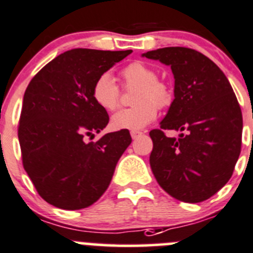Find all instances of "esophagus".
<instances>
[{"label":"esophagus","instance_id":"1","mask_svg":"<svg viewBox=\"0 0 253 253\" xmlns=\"http://www.w3.org/2000/svg\"><path fill=\"white\" fill-rule=\"evenodd\" d=\"M142 132H139V131H132L131 132V137H132V139H137L138 138V137H141L142 136Z\"/></svg>","mask_w":253,"mask_h":253}]
</instances>
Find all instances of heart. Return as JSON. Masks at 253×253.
<instances>
[{"mask_svg":"<svg viewBox=\"0 0 253 253\" xmlns=\"http://www.w3.org/2000/svg\"><path fill=\"white\" fill-rule=\"evenodd\" d=\"M125 86L137 87L133 107L120 110L112 116L111 126L117 131H139L148 126L157 117L158 109L171 102V91L167 84L158 80L153 68L141 61L127 65L121 73ZM92 99L97 106L106 111H114L120 104V89L110 73L100 75L92 86Z\"/></svg>","mask_w":253,"mask_h":253,"instance_id":"1","label":"heart"}]
</instances>
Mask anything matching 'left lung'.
Instances as JSON below:
<instances>
[{
	"mask_svg": "<svg viewBox=\"0 0 253 253\" xmlns=\"http://www.w3.org/2000/svg\"><path fill=\"white\" fill-rule=\"evenodd\" d=\"M142 56L169 65L174 75L173 102L161 128L149 132L152 171L176 200L204 202L229 181L241 152L236 95L220 68L194 49L168 46ZM166 129L182 133L167 137Z\"/></svg>",
	"mask_w": 253,
	"mask_h": 253,
	"instance_id": "left-lung-1",
	"label": "left lung"
}]
</instances>
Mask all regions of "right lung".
<instances>
[{"mask_svg":"<svg viewBox=\"0 0 253 253\" xmlns=\"http://www.w3.org/2000/svg\"><path fill=\"white\" fill-rule=\"evenodd\" d=\"M131 53L72 49L49 61L27 86L18 126L22 162L49 204L84 209L109 188L132 138L128 131H117L86 142L109 124L106 110L92 99V86Z\"/></svg>","mask_w":253,"mask_h":253,"instance_id":"add662e5","label":"right lung"}]
</instances>
